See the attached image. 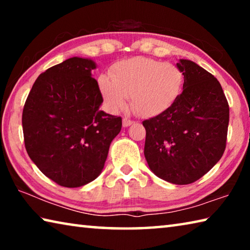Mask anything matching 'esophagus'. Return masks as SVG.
I'll use <instances>...</instances> for the list:
<instances>
[{
	"label": "esophagus",
	"mask_w": 250,
	"mask_h": 250,
	"mask_svg": "<svg viewBox=\"0 0 250 250\" xmlns=\"http://www.w3.org/2000/svg\"><path fill=\"white\" fill-rule=\"evenodd\" d=\"M132 124H133V121L128 119V118H124V119H122V125H124L125 128H126V126L131 125Z\"/></svg>",
	"instance_id": "obj_1"
}]
</instances>
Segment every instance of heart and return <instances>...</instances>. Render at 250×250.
Here are the masks:
<instances>
[{
    "label": "heart",
    "mask_w": 250,
    "mask_h": 250,
    "mask_svg": "<svg viewBox=\"0 0 250 250\" xmlns=\"http://www.w3.org/2000/svg\"><path fill=\"white\" fill-rule=\"evenodd\" d=\"M184 75L172 62L134 57L117 62L110 75L98 77V87L107 107L118 111L125 105L139 116L162 113L179 99L183 90Z\"/></svg>",
    "instance_id": "1"
}]
</instances>
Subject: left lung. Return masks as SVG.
Returning a JSON list of instances; mask_svg holds the SVG:
<instances>
[{
    "mask_svg": "<svg viewBox=\"0 0 250 250\" xmlns=\"http://www.w3.org/2000/svg\"><path fill=\"white\" fill-rule=\"evenodd\" d=\"M183 91L160 115L142 122L145 156L154 174L173 184L205 175L226 147L229 107L218 80L194 62L180 59Z\"/></svg>",
    "mask_w": 250,
    "mask_h": 250,
    "instance_id": "left-lung-1",
    "label": "left lung"
}]
</instances>
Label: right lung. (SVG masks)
I'll use <instances>...</instances> for the list:
<instances>
[{
	"label": "right lung",
	"mask_w": 250,
	"mask_h": 250,
	"mask_svg": "<svg viewBox=\"0 0 250 250\" xmlns=\"http://www.w3.org/2000/svg\"><path fill=\"white\" fill-rule=\"evenodd\" d=\"M94 61L71 57L50 67L34 83L22 125L27 154L55 183L79 188L103 171L121 117L99 110L103 96L91 77Z\"/></svg>",
	"instance_id": "add662e5"
}]
</instances>
